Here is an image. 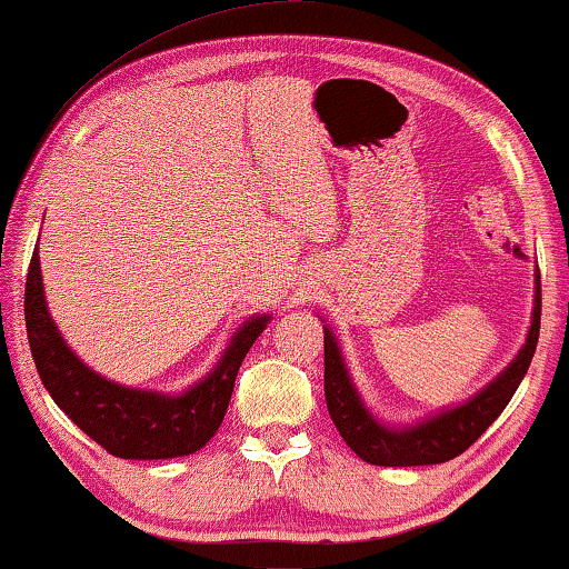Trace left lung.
I'll return each instance as SVG.
<instances>
[{"label":"left lung","mask_w":569,"mask_h":569,"mask_svg":"<svg viewBox=\"0 0 569 569\" xmlns=\"http://www.w3.org/2000/svg\"><path fill=\"white\" fill-rule=\"evenodd\" d=\"M539 313H542V291H539V271L535 273V306L522 349L497 377L471 393L467 401L451 403L429 417L411 423L381 421L366 407L359 389L346 366L341 341L336 339L329 323L323 326V391L331 419L351 447L356 457L377 467H423L441 465L459 457L492 427V421L505 411L515 397L519 383L532 363L539 339ZM323 321V319H321Z\"/></svg>","instance_id":"obj_1"}]
</instances>
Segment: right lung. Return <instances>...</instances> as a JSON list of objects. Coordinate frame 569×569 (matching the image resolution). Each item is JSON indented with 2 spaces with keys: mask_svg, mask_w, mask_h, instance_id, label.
<instances>
[{
  "mask_svg": "<svg viewBox=\"0 0 569 569\" xmlns=\"http://www.w3.org/2000/svg\"><path fill=\"white\" fill-rule=\"evenodd\" d=\"M27 339L44 389L84 435L120 459H172L203 449L223 423L236 373L273 313L238 326L213 369L178 393L124 387L77 356L47 308L40 248H34L24 291Z\"/></svg>",
  "mask_w": 569,
  "mask_h": 569,
  "instance_id": "right-lung-1",
  "label": "right lung"
}]
</instances>
